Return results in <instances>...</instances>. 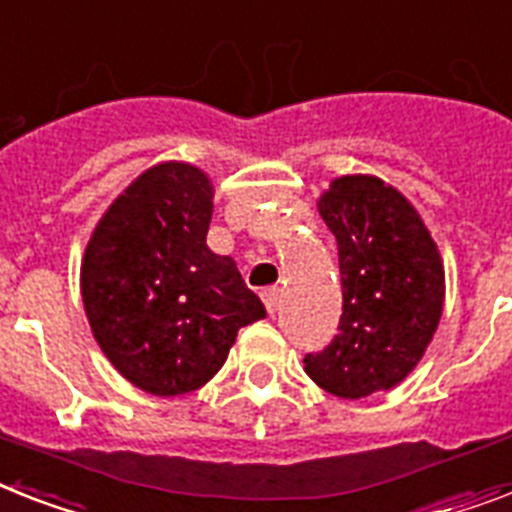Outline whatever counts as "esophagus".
<instances>
[{
    "mask_svg": "<svg viewBox=\"0 0 512 512\" xmlns=\"http://www.w3.org/2000/svg\"><path fill=\"white\" fill-rule=\"evenodd\" d=\"M278 299H281V292H278L276 286H270V289H263V302L268 307V313L273 315L278 310Z\"/></svg>",
    "mask_w": 512,
    "mask_h": 512,
    "instance_id": "esophagus-1",
    "label": "esophagus"
}]
</instances>
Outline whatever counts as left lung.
<instances>
[{
  "mask_svg": "<svg viewBox=\"0 0 512 512\" xmlns=\"http://www.w3.org/2000/svg\"><path fill=\"white\" fill-rule=\"evenodd\" d=\"M318 213L336 236L339 334L305 355V373L342 400L386 392L413 371L444 307V265L429 228L376 176L334 178Z\"/></svg>",
  "mask_w": 512,
  "mask_h": 512,
  "instance_id": "8db88e82",
  "label": "left lung"
}]
</instances>
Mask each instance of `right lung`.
Listing matches in <instances>:
<instances>
[{
	"instance_id": "obj_1",
	"label": "right lung",
	"mask_w": 512,
	"mask_h": 512,
	"mask_svg": "<svg viewBox=\"0 0 512 512\" xmlns=\"http://www.w3.org/2000/svg\"><path fill=\"white\" fill-rule=\"evenodd\" d=\"M213 184L189 162H160L120 194L81 263L91 334L115 371L157 397L205 386L239 328L265 318L236 263L207 247Z\"/></svg>"
}]
</instances>
